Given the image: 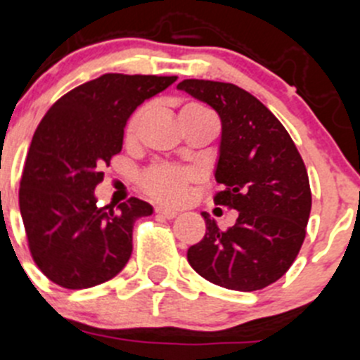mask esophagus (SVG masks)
Segmentation results:
<instances>
[{
  "instance_id": "34e87169",
  "label": "esophagus",
  "mask_w": 360,
  "mask_h": 360,
  "mask_svg": "<svg viewBox=\"0 0 360 360\" xmlns=\"http://www.w3.org/2000/svg\"><path fill=\"white\" fill-rule=\"evenodd\" d=\"M156 213L161 214L163 218L170 220V218H176L177 217V211L176 210H170V207H163V206H156Z\"/></svg>"
}]
</instances>
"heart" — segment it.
<instances>
[{"label": "heart", "mask_w": 360, "mask_h": 360, "mask_svg": "<svg viewBox=\"0 0 360 360\" xmlns=\"http://www.w3.org/2000/svg\"><path fill=\"white\" fill-rule=\"evenodd\" d=\"M190 112H210L206 106L199 103H188L181 108L179 115ZM147 115V106L139 108L133 115L129 117L126 124V139L133 140L139 126L142 124L143 117ZM197 179V174L190 169H181V167H174V165H163L158 163L149 167L146 172L140 177V186L146 191L147 195L153 199L161 200V202L176 204L181 202L186 195L188 186Z\"/></svg>", "instance_id": "heart-1"}]
</instances>
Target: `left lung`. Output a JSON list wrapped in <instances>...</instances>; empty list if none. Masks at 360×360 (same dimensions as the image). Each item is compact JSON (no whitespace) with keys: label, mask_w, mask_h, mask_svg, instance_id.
<instances>
[{"label":"left lung","mask_w":360,"mask_h":360,"mask_svg":"<svg viewBox=\"0 0 360 360\" xmlns=\"http://www.w3.org/2000/svg\"><path fill=\"white\" fill-rule=\"evenodd\" d=\"M220 115L221 142L214 204L236 210L221 231L204 213L206 234L188 248L191 268L217 286L257 291L290 270L311 213L307 169L277 117L233 83L184 79L177 85Z\"/></svg>","instance_id":"left-lung-1"}]
</instances>
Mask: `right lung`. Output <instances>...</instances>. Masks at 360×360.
Masks as SVG:
<instances>
[{
	"mask_svg": "<svg viewBox=\"0 0 360 360\" xmlns=\"http://www.w3.org/2000/svg\"><path fill=\"white\" fill-rule=\"evenodd\" d=\"M177 76L103 74L60 97L32 139L19 186V207L33 261L67 290L115 277L133 252V226L153 214L131 197L113 211L97 206L103 167L122 149L124 126L136 106Z\"/></svg>",
	"mask_w": 360,
	"mask_h": 360,
	"instance_id": "obj_1",
	"label": "right lung"
}]
</instances>
